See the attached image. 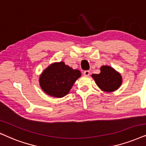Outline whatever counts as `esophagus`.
Listing matches in <instances>:
<instances>
[{
    "label": "esophagus",
    "instance_id": "esophagus-1",
    "mask_svg": "<svg viewBox=\"0 0 146 146\" xmlns=\"http://www.w3.org/2000/svg\"><path fill=\"white\" fill-rule=\"evenodd\" d=\"M90 74V71H85L84 72V75L86 77H88Z\"/></svg>",
    "mask_w": 146,
    "mask_h": 146
}]
</instances>
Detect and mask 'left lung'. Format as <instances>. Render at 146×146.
<instances>
[{
    "instance_id": "left-lung-1",
    "label": "left lung",
    "mask_w": 146,
    "mask_h": 146,
    "mask_svg": "<svg viewBox=\"0 0 146 146\" xmlns=\"http://www.w3.org/2000/svg\"><path fill=\"white\" fill-rule=\"evenodd\" d=\"M100 73L93 74L92 77L97 86L104 92H111L117 90L121 86L122 78L119 73L109 66H102Z\"/></svg>"
}]
</instances>
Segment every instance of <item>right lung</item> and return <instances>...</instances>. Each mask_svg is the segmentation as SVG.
<instances>
[{"label": "right lung", "mask_w": 146, "mask_h": 146, "mask_svg": "<svg viewBox=\"0 0 146 146\" xmlns=\"http://www.w3.org/2000/svg\"><path fill=\"white\" fill-rule=\"evenodd\" d=\"M80 76L79 70L73 69L63 62H60L52 64L44 70L40 75V84L47 94L62 98L69 93Z\"/></svg>", "instance_id": "obj_1"}]
</instances>
